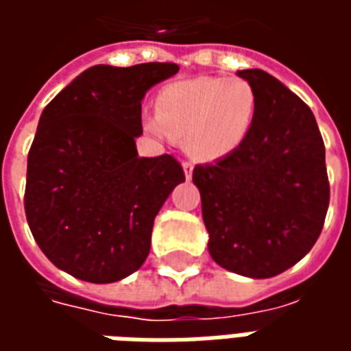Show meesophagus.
I'll list each match as a JSON object with an SVG mask.
<instances>
[{
    "mask_svg": "<svg viewBox=\"0 0 351 351\" xmlns=\"http://www.w3.org/2000/svg\"><path fill=\"white\" fill-rule=\"evenodd\" d=\"M182 169H184V175H186V180H190L191 173H193V165H191L190 161H184Z\"/></svg>",
    "mask_w": 351,
    "mask_h": 351,
    "instance_id": "obj_1",
    "label": "esophagus"
}]
</instances>
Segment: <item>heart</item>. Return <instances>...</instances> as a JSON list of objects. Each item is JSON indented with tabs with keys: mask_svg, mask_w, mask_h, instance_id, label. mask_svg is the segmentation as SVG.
Returning a JSON list of instances; mask_svg holds the SVG:
<instances>
[{
	"mask_svg": "<svg viewBox=\"0 0 351 351\" xmlns=\"http://www.w3.org/2000/svg\"><path fill=\"white\" fill-rule=\"evenodd\" d=\"M158 114L145 128L158 138H186L197 160H221L243 143L256 114V93L246 80L203 77L169 84L156 97Z\"/></svg>",
	"mask_w": 351,
	"mask_h": 351,
	"instance_id": "heart-1",
	"label": "heart"
}]
</instances>
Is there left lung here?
I'll return each instance as SVG.
<instances>
[{
	"instance_id": "left-lung-1",
	"label": "left lung",
	"mask_w": 351,
	"mask_h": 351,
	"mask_svg": "<svg viewBox=\"0 0 351 351\" xmlns=\"http://www.w3.org/2000/svg\"><path fill=\"white\" fill-rule=\"evenodd\" d=\"M256 93L254 122L233 152L193 169L208 252L248 278H271L316 244L329 206L324 138L308 105L261 69L237 71Z\"/></svg>"
}]
</instances>
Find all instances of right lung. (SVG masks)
<instances>
[{"label": "right lung", "instance_id": "right-lung-1", "mask_svg": "<svg viewBox=\"0 0 351 351\" xmlns=\"http://www.w3.org/2000/svg\"><path fill=\"white\" fill-rule=\"evenodd\" d=\"M176 64L93 65L43 110L27 154L24 208L58 269L92 284L130 276L150 252L154 218L186 180L169 156L138 158L141 101Z\"/></svg>", "mask_w": 351, "mask_h": 351}]
</instances>
